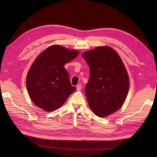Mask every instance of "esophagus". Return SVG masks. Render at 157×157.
Segmentation results:
<instances>
[{
	"instance_id": "obj_1",
	"label": "esophagus",
	"mask_w": 157,
	"mask_h": 157,
	"mask_svg": "<svg viewBox=\"0 0 157 157\" xmlns=\"http://www.w3.org/2000/svg\"><path fill=\"white\" fill-rule=\"evenodd\" d=\"M77 90H78V91H80V90H81V88H82V86H81V84H77Z\"/></svg>"
}]
</instances>
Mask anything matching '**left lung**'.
<instances>
[{"mask_svg": "<svg viewBox=\"0 0 157 157\" xmlns=\"http://www.w3.org/2000/svg\"><path fill=\"white\" fill-rule=\"evenodd\" d=\"M82 56L90 67L84 91L88 103L95 115L105 117L118 111L125 101L130 84L127 71L111 47H97Z\"/></svg>", "mask_w": 157, "mask_h": 157, "instance_id": "obj_1", "label": "left lung"}]
</instances>
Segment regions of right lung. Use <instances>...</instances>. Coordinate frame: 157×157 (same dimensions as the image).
I'll return each instance as SVG.
<instances>
[{"label":"right lung","instance_id":"1","mask_svg":"<svg viewBox=\"0 0 157 157\" xmlns=\"http://www.w3.org/2000/svg\"><path fill=\"white\" fill-rule=\"evenodd\" d=\"M79 54L59 45H53L37 57L26 78L28 93L37 107L50 112L59 108L75 91L64 65Z\"/></svg>","mask_w":157,"mask_h":157}]
</instances>
